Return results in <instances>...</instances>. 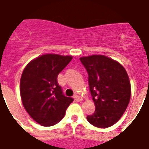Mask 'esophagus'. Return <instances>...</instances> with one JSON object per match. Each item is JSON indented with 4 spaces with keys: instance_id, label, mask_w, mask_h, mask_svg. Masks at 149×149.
Wrapping results in <instances>:
<instances>
[{
    "instance_id": "34e87169",
    "label": "esophagus",
    "mask_w": 149,
    "mask_h": 149,
    "mask_svg": "<svg viewBox=\"0 0 149 149\" xmlns=\"http://www.w3.org/2000/svg\"><path fill=\"white\" fill-rule=\"evenodd\" d=\"M74 99H75L76 102H82V100H83L82 97H80V96L77 95V94H75V95L74 96Z\"/></svg>"
}]
</instances>
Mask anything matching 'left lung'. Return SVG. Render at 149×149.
<instances>
[{
  "mask_svg": "<svg viewBox=\"0 0 149 149\" xmlns=\"http://www.w3.org/2000/svg\"><path fill=\"white\" fill-rule=\"evenodd\" d=\"M87 70L88 82L95 111L86 117L94 126L106 129L113 125L125 111L131 97L129 75L118 61L103 55L80 58Z\"/></svg>",
  "mask_w": 149,
  "mask_h": 149,
  "instance_id": "left-lung-1",
  "label": "left lung"
}]
</instances>
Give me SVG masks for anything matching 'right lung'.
I'll return each instance as SVG.
<instances>
[{
  "mask_svg": "<svg viewBox=\"0 0 149 149\" xmlns=\"http://www.w3.org/2000/svg\"><path fill=\"white\" fill-rule=\"evenodd\" d=\"M73 58L71 55L47 53L32 59L23 70L19 92L29 116L43 126L63 118L73 98L63 94L57 76Z\"/></svg>",
  "mask_w": 149,
  "mask_h": 149,
  "instance_id": "right-lung-1",
  "label": "right lung"
}]
</instances>
